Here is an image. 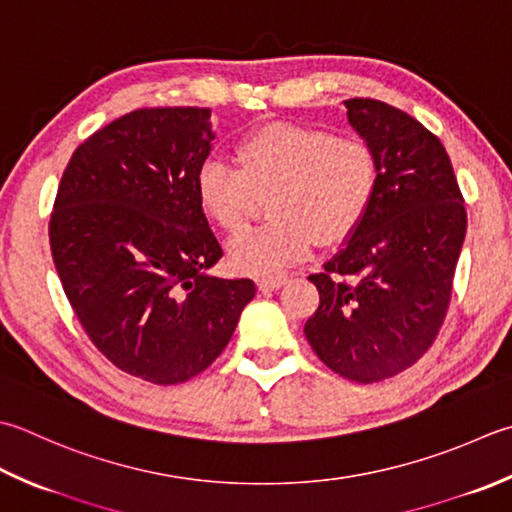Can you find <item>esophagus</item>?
I'll list each match as a JSON object with an SVG mask.
<instances>
[{
    "label": "esophagus",
    "mask_w": 512,
    "mask_h": 512,
    "mask_svg": "<svg viewBox=\"0 0 512 512\" xmlns=\"http://www.w3.org/2000/svg\"><path fill=\"white\" fill-rule=\"evenodd\" d=\"M284 284H286V277H262V279H257V286H259V290H264V293L282 288Z\"/></svg>",
    "instance_id": "1"
}]
</instances>
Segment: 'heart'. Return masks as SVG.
<instances>
[{"instance_id": "1", "label": "heart", "mask_w": 512, "mask_h": 512, "mask_svg": "<svg viewBox=\"0 0 512 512\" xmlns=\"http://www.w3.org/2000/svg\"><path fill=\"white\" fill-rule=\"evenodd\" d=\"M235 162H204L195 193L202 213L226 233L244 228L257 195L273 193V222L228 242L230 268L253 277L282 273L308 257L317 239L344 242L362 226L379 186L373 146L326 128L262 126L237 144Z\"/></svg>"}]
</instances>
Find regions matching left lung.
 Segmentation results:
<instances>
[{
  "instance_id": "1",
  "label": "left lung",
  "mask_w": 512,
  "mask_h": 512,
  "mask_svg": "<svg viewBox=\"0 0 512 512\" xmlns=\"http://www.w3.org/2000/svg\"><path fill=\"white\" fill-rule=\"evenodd\" d=\"M344 106L348 124L375 150L379 186L362 226L308 277L319 308L304 335L330 370L373 384L413 366L435 342L466 208L446 148L415 117L377 99Z\"/></svg>"
}]
</instances>
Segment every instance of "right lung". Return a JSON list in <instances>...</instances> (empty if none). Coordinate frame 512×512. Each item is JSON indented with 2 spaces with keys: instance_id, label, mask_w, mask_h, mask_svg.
<instances>
[{
  "instance_id": "obj_1",
  "label": "right lung",
  "mask_w": 512,
  "mask_h": 512,
  "mask_svg": "<svg viewBox=\"0 0 512 512\" xmlns=\"http://www.w3.org/2000/svg\"><path fill=\"white\" fill-rule=\"evenodd\" d=\"M210 108H142L79 146L57 188L50 250L84 330L124 373L170 386L215 362L255 297L208 273L222 246L195 193Z\"/></svg>"
}]
</instances>
